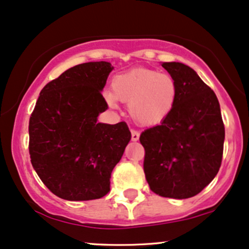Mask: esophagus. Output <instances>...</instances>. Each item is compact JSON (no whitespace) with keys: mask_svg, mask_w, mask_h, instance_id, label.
Returning a JSON list of instances; mask_svg holds the SVG:
<instances>
[{"mask_svg":"<svg viewBox=\"0 0 249 249\" xmlns=\"http://www.w3.org/2000/svg\"><path fill=\"white\" fill-rule=\"evenodd\" d=\"M131 139L133 142H137L139 139V132L137 130H131Z\"/></svg>","mask_w":249,"mask_h":249,"instance_id":"1","label":"esophagus"}]
</instances>
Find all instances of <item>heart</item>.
Masks as SVG:
<instances>
[{"mask_svg":"<svg viewBox=\"0 0 249 249\" xmlns=\"http://www.w3.org/2000/svg\"><path fill=\"white\" fill-rule=\"evenodd\" d=\"M178 86L170 74L151 68H133L113 76L111 92L105 94L108 105L116 100L129 104L130 114L141 125H158L174 111Z\"/></svg>","mask_w":249,"mask_h":249,"instance_id":"1","label":"heart"}]
</instances>
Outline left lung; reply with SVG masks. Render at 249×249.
Segmentation results:
<instances>
[{"mask_svg":"<svg viewBox=\"0 0 249 249\" xmlns=\"http://www.w3.org/2000/svg\"><path fill=\"white\" fill-rule=\"evenodd\" d=\"M178 86L170 116L142 132L144 174L150 189L170 198L201 193L220 170L225 125L220 104L195 71L181 62H163Z\"/></svg>","mask_w":249,"mask_h":249,"instance_id":"8db88e82","label":"left lung"}]
</instances>
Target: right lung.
Returning a JSON list of instances; mask_svg holds the SVG:
<instances>
[{
  "mask_svg": "<svg viewBox=\"0 0 249 249\" xmlns=\"http://www.w3.org/2000/svg\"><path fill=\"white\" fill-rule=\"evenodd\" d=\"M113 67L85 62L41 89L29 118L31 162L43 184L68 201H89L110 191L111 173L131 139L126 123H97L107 110L102 92Z\"/></svg>",
  "mask_w": 249,
  "mask_h": 249,
  "instance_id": "1",
  "label": "right lung"
}]
</instances>
